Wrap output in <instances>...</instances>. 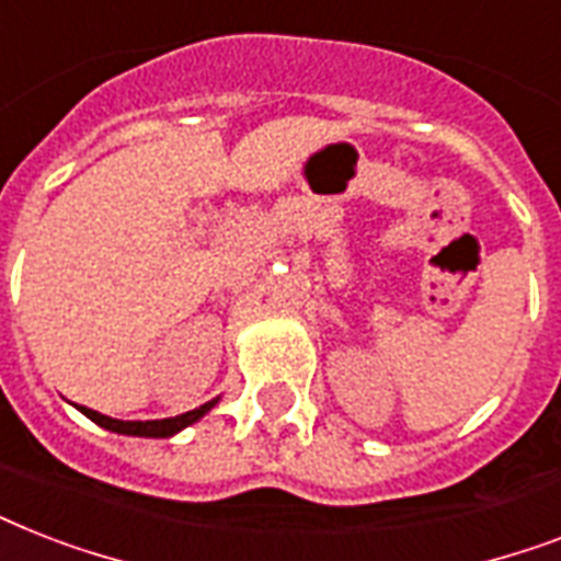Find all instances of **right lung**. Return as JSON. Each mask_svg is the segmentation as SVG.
Here are the masks:
<instances>
[{
  "instance_id": "1",
  "label": "right lung",
  "mask_w": 561,
  "mask_h": 561,
  "mask_svg": "<svg viewBox=\"0 0 561 561\" xmlns=\"http://www.w3.org/2000/svg\"><path fill=\"white\" fill-rule=\"evenodd\" d=\"M218 401H220V396L218 399L206 401V404H201V408L188 410V413H180V416H171V419H151V422H122V419L104 416V413H99V410H90V408H81V413L87 419H92L95 425L113 431V434L151 436V439H162V436H174V434H180L183 427L194 425V422L206 416V413H209V410L215 408Z\"/></svg>"
}]
</instances>
